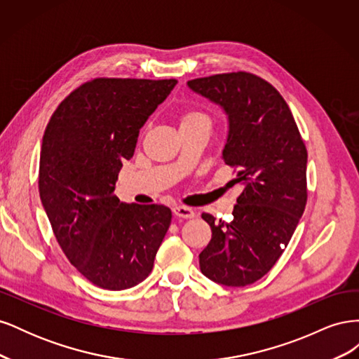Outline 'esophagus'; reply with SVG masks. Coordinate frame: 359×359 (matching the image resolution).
I'll return each mask as SVG.
<instances>
[{"label": "esophagus", "mask_w": 359, "mask_h": 359, "mask_svg": "<svg viewBox=\"0 0 359 359\" xmlns=\"http://www.w3.org/2000/svg\"><path fill=\"white\" fill-rule=\"evenodd\" d=\"M172 212H173V215L181 217V219H193L194 217V211L191 208H189V206H182V205L173 206Z\"/></svg>", "instance_id": "obj_1"}]
</instances>
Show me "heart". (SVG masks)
I'll return each instance as SVG.
<instances>
[{
  "label": "heart",
  "mask_w": 359,
  "mask_h": 359,
  "mask_svg": "<svg viewBox=\"0 0 359 359\" xmlns=\"http://www.w3.org/2000/svg\"><path fill=\"white\" fill-rule=\"evenodd\" d=\"M194 124H210L208 115H205L203 112H199V111H189L182 115L180 127L194 126Z\"/></svg>",
  "instance_id": "b5f03b06"
}]
</instances>
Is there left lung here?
<instances>
[{"label": "left lung", "mask_w": 359, "mask_h": 359, "mask_svg": "<svg viewBox=\"0 0 359 359\" xmlns=\"http://www.w3.org/2000/svg\"><path fill=\"white\" fill-rule=\"evenodd\" d=\"M187 86L224 112L222 158L243 187L231 223L202 214L212 238L199 266L219 285H252L276 265L306 208L307 149L283 97L257 76L214 74Z\"/></svg>", "instance_id": "left-lung-1"}]
</instances>
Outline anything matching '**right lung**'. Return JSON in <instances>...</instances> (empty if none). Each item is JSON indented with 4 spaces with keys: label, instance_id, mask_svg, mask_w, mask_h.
I'll return each instance as SVG.
<instances>
[{
    "label": "right lung",
    "instance_id": "right-lung-1",
    "mask_svg": "<svg viewBox=\"0 0 359 359\" xmlns=\"http://www.w3.org/2000/svg\"><path fill=\"white\" fill-rule=\"evenodd\" d=\"M175 79H94L53 112L43 135L39 191L57 241L93 285L123 290L148 277L172 211L115 194L139 130Z\"/></svg>",
    "mask_w": 359,
    "mask_h": 359
}]
</instances>
